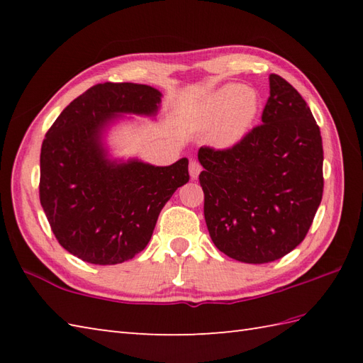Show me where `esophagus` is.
I'll return each mask as SVG.
<instances>
[{"instance_id": "esophagus-1", "label": "esophagus", "mask_w": 363, "mask_h": 363, "mask_svg": "<svg viewBox=\"0 0 363 363\" xmlns=\"http://www.w3.org/2000/svg\"><path fill=\"white\" fill-rule=\"evenodd\" d=\"M189 173H190V177H191V179H196V177L199 176V173H201V165H199L196 160H190Z\"/></svg>"}]
</instances>
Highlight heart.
Here are the masks:
<instances>
[{"label":"heart","mask_w":363,"mask_h":363,"mask_svg":"<svg viewBox=\"0 0 363 363\" xmlns=\"http://www.w3.org/2000/svg\"><path fill=\"white\" fill-rule=\"evenodd\" d=\"M259 95L250 87L235 84L223 87L207 98L199 113V126L212 129V143L230 148L250 133L259 113Z\"/></svg>","instance_id":"obj_1"}]
</instances>
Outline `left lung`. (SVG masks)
Returning a JSON list of instances; mask_svg holds the SVG:
<instances>
[{"label":"left lung","mask_w":363,"mask_h":363,"mask_svg":"<svg viewBox=\"0 0 363 363\" xmlns=\"http://www.w3.org/2000/svg\"><path fill=\"white\" fill-rule=\"evenodd\" d=\"M198 160L206 225L221 252L268 264L304 240L323 198V142L291 84L269 74L262 125L230 148L201 146Z\"/></svg>","instance_id":"1"}]
</instances>
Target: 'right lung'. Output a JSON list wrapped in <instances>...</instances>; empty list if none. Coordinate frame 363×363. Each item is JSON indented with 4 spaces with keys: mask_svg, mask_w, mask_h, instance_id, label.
I'll return each mask as SVG.
<instances>
[{
    "mask_svg": "<svg viewBox=\"0 0 363 363\" xmlns=\"http://www.w3.org/2000/svg\"><path fill=\"white\" fill-rule=\"evenodd\" d=\"M160 98L145 84H96L45 135L40 204L60 246L84 262L115 265L143 251L162 207L190 179L186 157L169 167L107 159L101 138L113 118L156 115Z\"/></svg>",
    "mask_w": 363,
    "mask_h": 363,
    "instance_id": "right-lung-1",
    "label": "right lung"
}]
</instances>
